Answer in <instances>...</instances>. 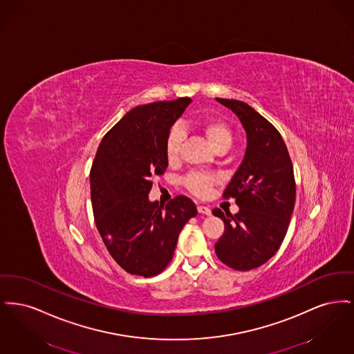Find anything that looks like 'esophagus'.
I'll return each mask as SVG.
<instances>
[{"instance_id": "34e87169", "label": "esophagus", "mask_w": 354, "mask_h": 354, "mask_svg": "<svg viewBox=\"0 0 354 354\" xmlns=\"http://www.w3.org/2000/svg\"><path fill=\"white\" fill-rule=\"evenodd\" d=\"M198 211L203 215H211V209L207 205H198Z\"/></svg>"}]
</instances>
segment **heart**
<instances>
[{
	"label": "heart",
	"mask_w": 354,
	"mask_h": 354,
	"mask_svg": "<svg viewBox=\"0 0 354 354\" xmlns=\"http://www.w3.org/2000/svg\"><path fill=\"white\" fill-rule=\"evenodd\" d=\"M192 126L207 138L208 143L215 151H219V150L227 151L231 147L234 134L231 127L224 120L215 118L194 119ZM183 138H185V130L180 126L171 127L166 138V145H165V151L169 163H174L179 159ZM215 183H218V176L215 174L202 172V171H192L183 178V185L185 188L198 196L208 194V191Z\"/></svg>",
	"instance_id": "1"
}]
</instances>
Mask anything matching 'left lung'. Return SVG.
<instances>
[{
    "label": "left lung",
    "instance_id": "left-lung-1",
    "mask_svg": "<svg viewBox=\"0 0 354 354\" xmlns=\"http://www.w3.org/2000/svg\"><path fill=\"white\" fill-rule=\"evenodd\" d=\"M216 101L240 119L247 133V149L223 194L224 199L235 198L239 212L212 211L225 225L215 252L232 270H253L267 263L286 237L296 199L293 165L280 133L250 104Z\"/></svg>",
    "mask_w": 354,
    "mask_h": 354
}]
</instances>
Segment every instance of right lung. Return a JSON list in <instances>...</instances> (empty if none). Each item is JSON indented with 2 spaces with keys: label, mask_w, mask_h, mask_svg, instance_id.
I'll use <instances>...</instances> for the list:
<instances>
[{
  "label": "right lung",
  "mask_w": 354,
  "mask_h": 354,
  "mask_svg": "<svg viewBox=\"0 0 354 354\" xmlns=\"http://www.w3.org/2000/svg\"><path fill=\"white\" fill-rule=\"evenodd\" d=\"M191 98L136 106L103 136L90 171L91 204L102 240L119 266L151 277L169 266L178 236L196 216L179 195L166 205L149 201L152 176L169 166L166 138Z\"/></svg>",
  "instance_id": "1"
}]
</instances>
